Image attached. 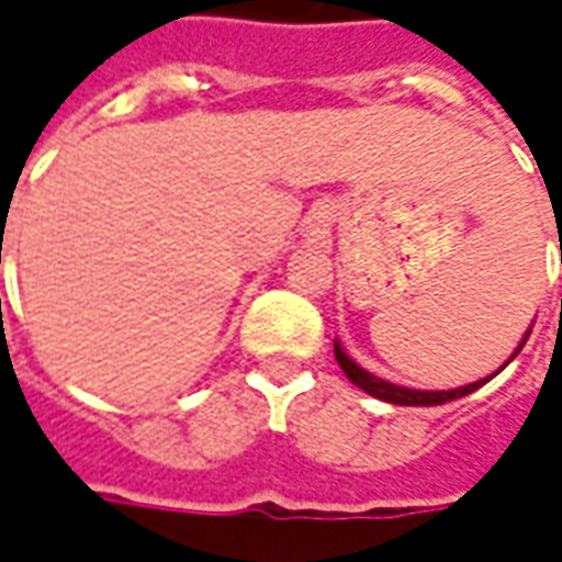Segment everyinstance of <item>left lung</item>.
I'll list each match as a JSON object with an SVG mask.
<instances>
[{
  "label": "left lung",
  "mask_w": 562,
  "mask_h": 562,
  "mask_svg": "<svg viewBox=\"0 0 562 562\" xmlns=\"http://www.w3.org/2000/svg\"><path fill=\"white\" fill-rule=\"evenodd\" d=\"M526 338H529V331H526ZM526 338H522V345H526ZM520 347L514 350V357L520 353ZM514 357H510V360H514ZM335 360H338V366L345 369V375L350 378L360 391H366L369 396H378V400H384V403H396V406H442V403H449V400L468 396V393H473L480 384H486L492 378L490 375L483 378V381H473V384H464V387H456V391H412V387H400V384H391V381H384V378H378L372 375V372L360 369V366L341 350L338 341H335Z\"/></svg>",
  "instance_id": "left-lung-1"
}]
</instances>
